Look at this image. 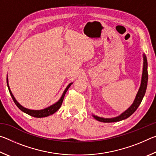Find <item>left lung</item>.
Returning a JSON list of instances; mask_svg holds the SVG:
<instances>
[{
  "instance_id": "1",
  "label": "left lung",
  "mask_w": 156,
  "mask_h": 156,
  "mask_svg": "<svg viewBox=\"0 0 156 156\" xmlns=\"http://www.w3.org/2000/svg\"><path fill=\"white\" fill-rule=\"evenodd\" d=\"M144 58V65H143V72H142V81L140 87L139 91L138 94L136 95V97L134 100L133 103L132 104L131 106L129 108V109L125 111V112L122 113L120 115L118 116V117L113 118H100L96 115H93L95 119L100 121L102 122H118V121L125 120L126 118H129V116L131 115L133 113L136 112V109H138L139 105H140L143 97L146 92L147 87V81H148V72H147V57L145 55H143Z\"/></svg>"
}]
</instances>
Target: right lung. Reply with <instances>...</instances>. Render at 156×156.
Segmentation results:
<instances>
[{
    "label": "right lung",
    "instance_id": "right-lung-1",
    "mask_svg": "<svg viewBox=\"0 0 156 156\" xmlns=\"http://www.w3.org/2000/svg\"><path fill=\"white\" fill-rule=\"evenodd\" d=\"M7 87H8L9 93H10V94H11V96L13 100H14V103L16 104V106L18 108H19V109L21 111H22V112L27 113L28 115H30L31 116H33V117H35V118L47 117V116H48L49 115H51V114H53V113H54L55 112H56L57 111L60 109V107H61L62 101H63V99H64V97H65V95L66 94V92H67V91L68 90V89L69 88V87L72 85V83H70L67 87V88L65 89V90L64 91V93H63L62 97L60 98V99L56 102V103H55L54 105H51V106L47 107V108H46V109H43V110H30V109H26V108L23 107V106H21V105L16 101V100L15 99V98L14 97V96H13L11 90H10L9 87L8 85V80H7Z\"/></svg>",
    "mask_w": 156,
    "mask_h": 156
}]
</instances>
